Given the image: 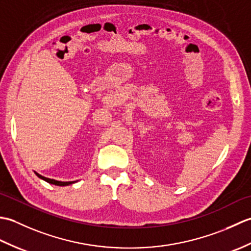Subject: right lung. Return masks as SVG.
Segmentation results:
<instances>
[{"instance_id": "right-lung-1", "label": "right lung", "mask_w": 251, "mask_h": 251, "mask_svg": "<svg viewBox=\"0 0 251 251\" xmlns=\"http://www.w3.org/2000/svg\"><path fill=\"white\" fill-rule=\"evenodd\" d=\"M36 174V173H35ZM36 176L39 178H41V179H43V180H45L46 182H49V183H51V184H55V185H69V184H72L73 182L72 181H69V182H61V181H57V180H54V179H50V178H45V177H43V176H41V175H39V174H36Z\"/></svg>"}]
</instances>
